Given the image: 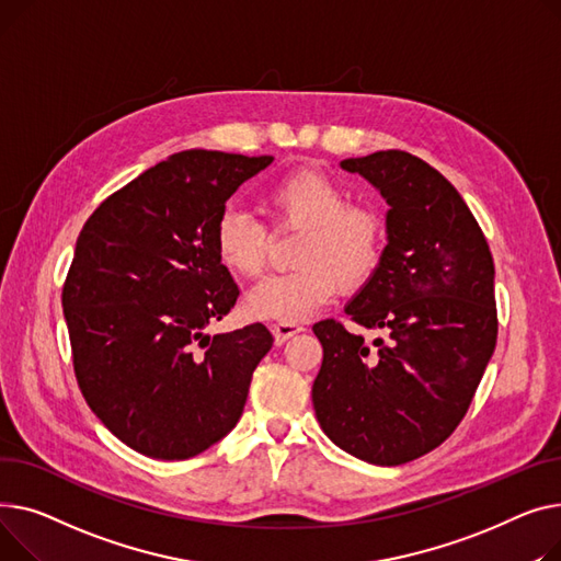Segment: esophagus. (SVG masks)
I'll use <instances>...</instances> for the list:
<instances>
[{
    "label": "esophagus",
    "instance_id": "1",
    "mask_svg": "<svg viewBox=\"0 0 561 561\" xmlns=\"http://www.w3.org/2000/svg\"><path fill=\"white\" fill-rule=\"evenodd\" d=\"M304 325L301 323H289V321H278L272 325V333L276 337V344H285L289 337H294L296 333H301Z\"/></svg>",
    "mask_w": 561,
    "mask_h": 561
}]
</instances>
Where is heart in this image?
<instances>
[{"label": "heart", "mask_w": 561, "mask_h": 561, "mask_svg": "<svg viewBox=\"0 0 561 561\" xmlns=\"http://www.w3.org/2000/svg\"><path fill=\"white\" fill-rule=\"evenodd\" d=\"M274 226L301 228L291 262L296 270L257 283L244 299L247 314L274 321H304L335 299L340 285L359 287L378 270L385 249L380 213L348 194L319 170H294L262 196ZM221 267L255 278L267 262V230L251 215L228 208L213 230Z\"/></svg>", "instance_id": "obj_1"}]
</instances>
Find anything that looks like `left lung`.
Returning <instances> with one entry per match:
<instances>
[{
    "instance_id": "1",
    "label": "left lung",
    "mask_w": 561,
    "mask_h": 561,
    "mask_svg": "<svg viewBox=\"0 0 561 561\" xmlns=\"http://www.w3.org/2000/svg\"><path fill=\"white\" fill-rule=\"evenodd\" d=\"M342 170L389 204L380 265L344 308L385 340L369 346L335 319L314 323L312 405L342 450L399 467L446 442L473 401L499 335L493 257L462 196L425 160L389 149Z\"/></svg>"
}]
</instances>
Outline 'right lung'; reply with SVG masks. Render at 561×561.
Wrapping results in <instances>:
<instances>
[{
  "label": "right lung",
  "instance_id": "obj_1",
  "mask_svg": "<svg viewBox=\"0 0 561 561\" xmlns=\"http://www.w3.org/2000/svg\"><path fill=\"white\" fill-rule=\"evenodd\" d=\"M272 156L190 149L102 202L62 285L75 374L108 431L153 459H187L233 431L274 344L262 323L206 335L240 289L213 247L217 217Z\"/></svg>",
  "mask_w": 561,
  "mask_h": 561
}]
</instances>
